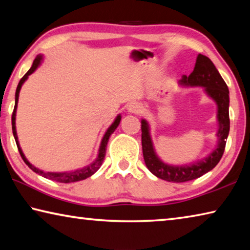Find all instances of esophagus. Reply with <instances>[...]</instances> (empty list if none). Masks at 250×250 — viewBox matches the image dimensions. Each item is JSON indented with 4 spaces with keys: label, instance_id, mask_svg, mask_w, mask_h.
Masks as SVG:
<instances>
[{
    "label": "esophagus",
    "instance_id": "1",
    "mask_svg": "<svg viewBox=\"0 0 250 250\" xmlns=\"http://www.w3.org/2000/svg\"><path fill=\"white\" fill-rule=\"evenodd\" d=\"M142 104L139 103H130L128 104V111L131 113H139L142 111Z\"/></svg>",
    "mask_w": 250,
    "mask_h": 250
}]
</instances>
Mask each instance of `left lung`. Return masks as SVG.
Listing matches in <instances>:
<instances>
[{
	"mask_svg": "<svg viewBox=\"0 0 250 250\" xmlns=\"http://www.w3.org/2000/svg\"><path fill=\"white\" fill-rule=\"evenodd\" d=\"M179 83L181 86L204 87L207 96L216 103L218 143L211 153L197 162L185 166H170L161 161L156 155L150 135L149 124L146 120L142 119V152L146 167L159 179L174 183L195 180L213 170L222 159L229 133V91L226 83L208 57L198 54L194 70L189 76H183L179 80Z\"/></svg>",
	"mask_w": 250,
	"mask_h": 250,
	"instance_id": "8db88e82",
	"label": "left lung"
}]
</instances>
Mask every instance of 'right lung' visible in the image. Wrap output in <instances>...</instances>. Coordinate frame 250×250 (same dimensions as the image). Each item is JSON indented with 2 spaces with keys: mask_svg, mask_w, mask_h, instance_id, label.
<instances>
[{
  "mask_svg": "<svg viewBox=\"0 0 250 250\" xmlns=\"http://www.w3.org/2000/svg\"><path fill=\"white\" fill-rule=\"evenodd\" d=\"M42 61H43V55H37V57L34 59L32 67H31V68H29V70L27 71V73L23 76L22 79L20 80V83L18 84V88H16L15 105H14V110H13V115H12V130H13V135H14L16 146H18V149H19L20 154H21V156H22V159H23L24 162L26 163V166H28V167L31 168V170H33L35 173H37V174L44 176V177H46V179H49V180H53V181H56V182H61V183H71V182L83 181L84 179H87V177L91 176L92 174H95V173L100 168L101 164H103V162H104V155H105V150H107V145H108V141H109V137L113 132H115V130L117 129V126L119 125L120 120H121V116L118 115L117 118H116V120L113 121V124L109 126L107 131H105V133L104 135L103 140H101V143H100L98 156H97V159L94 161V162L90 163V164H88L87 167H84L83 168H79V170H76V171H73V172L52 173V172H43L42 170H40V168H37V167H35L34 166H32V164L27 161V159L25 158L23 151H22V149H21V146H20L18 133H16L15 117H16V108H18V103H19L20 90H21V88H22V84L25 83V80L28 78V76L31 75V74H33L34 71L36 70L37 67L41 65V62Z\"/></svg>",
  "mask_w": 250,
  "mask_h": 250,
  "instance_id": "obj_1",
  "label": "right lung"
}]
</instances>
